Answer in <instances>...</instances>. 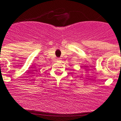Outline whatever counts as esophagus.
<instances>
[{
    "mask_svg": "<svg viewBox=\"0 0 121 121\" xmlns=\"http://www.w3.org/2000/svg\"><path fill=\"white\" fill-rule=\"evenodd\" d=\"M57 60H59H59H61V58H57Z\"/></svg>",
    "mask_w": 121,
    "mask_h": 121,
    "instance_id": "obj_1",
    "label": "esophagus"
}]
</instances>
